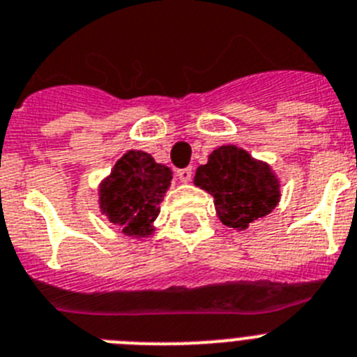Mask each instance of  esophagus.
I'll return each instance as SVG.
<instances>
[{
	"label": "esophagus",
	"instance_id": "1",
	"mask_svg": "<svg viewBox=\"0 0 357 357\" xmlns=\"http://www.w3.org/2000/svg\"><path fill=\"white\" fill-rule=\"evenodd\" d=\"M176 174H178L179 181L188 183L192 179V169H190V167H187V169H178V170H176Z\"/></svg>",
	"mask_w": 357,
	"mask_h": 357
}]
</instances>
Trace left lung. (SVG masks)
Returning a JSON list of instances; mask_svg holds the SVG:
<instances>
[{"instance_id":"obj_1","label":"left lung","mask_w":357,"mask_h":357,"mask_svg":"<svg viewBox=\"0 0 357 357\" xmlns=\"http://www.w3.org/2000/svg\"><path fill=\"white\" fill-rule=\"evenodd\" d=\"M194 183L212 194L221 222L235 230H246L280 199L271 169L235 145L215 149L208 163L197 169Z\"/></svg>"}]
</instances>
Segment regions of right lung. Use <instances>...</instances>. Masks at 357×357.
<instances>
[{"label": "right lung", "mask_w": 357, "mask_h": 357, "mask_svg": "<svg viewBox=\"0 0 357 357\" xmlns=\"http://www.w3.org/2000/svg\"><path fill=\"white\" fill-rule=\"evenodd\" d=\"M172 179L169 167L144 151L123 154L100 187V208L126 235H149Z\"/></svg>", "instance_id": "1"}]
</instances>
